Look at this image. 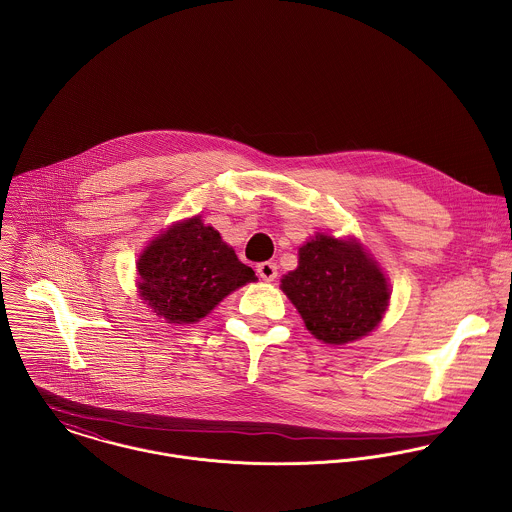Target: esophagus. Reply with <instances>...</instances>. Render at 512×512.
Instances as JSON below:
<instances>
[{
  "label": "esophagus",
  "mask_w": 512,
  "mask_h": 512,
  "mask_svg": "<svg viewBox=\"0 0 512 512\" xmlns=\"http://www.w3.org/2000/svg\"><path fill=\"white\" fill-rule=\"evenodd\" d=\"M257 275H259L263 281H267V283L275 281V279H277V275H279L277 263H273V261H265V263H259V265H257Z\"/></svg>",
  "instance_id": "obj_1"
}]
</instances>
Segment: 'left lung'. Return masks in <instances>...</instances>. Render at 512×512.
<instances>
[{
  "instance_id": "8db88e82",
  "label": "left lung",
  "mask_w": 512,
  "mask_h": 512,
  "mask_svg": "<svg viewBox=\"0 0 512 512\" xmlns=\"http://www.w3.org/2000/svg\"><path fill=\"white\" fill-rule=\"evenodd\" d=\"M284 294L306 328L326 343L367 336L389 306V284L355 241L316 235L298 251V269L284 275Z\"/></svg>"
}]
</instances>
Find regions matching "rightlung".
Instances as JSON below:
<instances>
[{"instance_id":"1","label":"right lung","mask_w":512,"mask_h":512,"mask_svg":"<svg viewBox=\"0 0 512 512\" xmlns=\"http://www.w3.org/2000/svg\"><path fill=\"white\" fill-rule=\"evenodd\" d=\"M139 294L171 324L204 318L231 290L257 281L220 233L192 218L157 237L137 263Z\"/></svg>"}]
</instances>
